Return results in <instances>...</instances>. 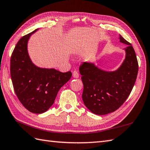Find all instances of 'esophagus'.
<instances>
[{
	"mask_svg": "<svg viewBox=\"0 0 150 150\" xmlns=\"http://www.w3.org/2000/svg\"><path fill=\"white\" fill-rule=\"evenodd\" d=\"M73 77L74 78H79V73L77 71H74L73 72Z\"/></svg>",
	"mask_w": 150,
	"mask_h": 150,
	"instance_id": "obj_1",
	"label": "esophagus"
}]
</instances>
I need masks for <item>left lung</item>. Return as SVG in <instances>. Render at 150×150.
<instances>
[{"instance_id":"8db88e82","label":"left lung","mask_w":150,"mask_h":150,"mask_svg":"<svg viewBox=\"0 0 150 150\" xmlns=\"http://www.w3.org/2000/svg\"><path fill=\"white\" fill-rule=\"evenodd\" d=\"M119 40L127 47L124 49L125 59L118 69L106 71L88 62L79 67L84 85V104L97 115L113 112L121 107L135 83L139 70L135 52L131 44L120 34Z\"/></svg>"}]
</instances>
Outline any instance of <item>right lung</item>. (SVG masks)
Wrapping results in <instances>:
<instances>
[{"label": "right lung", "instance_id": "obj_1", "mask_svg": "<svg viewBox=\"0 0 150 150\" xmlns=\"http://www.w3.org/2000/svg\"><path fill=\"white\" fill-rule=\"evenodd\" d=\"M39 28L22 37L10 60V74L19 100L32 113L42 114L54 103L58 91L71 78V71L62 73L54 68H43L32 62L28 42Z\"/></svg>", "mask_w": 150, "mask_h": 150}]
</instances>
